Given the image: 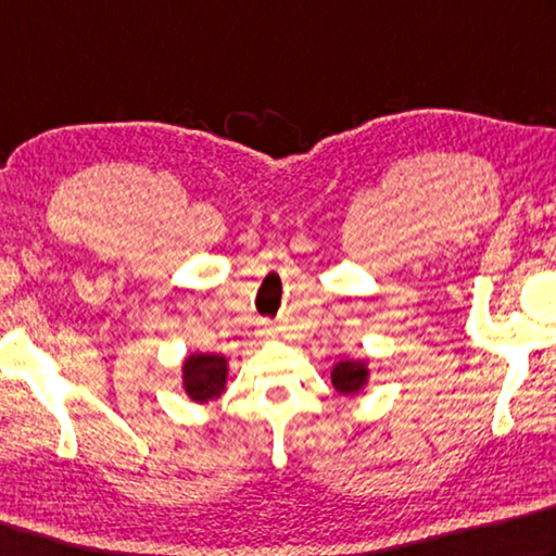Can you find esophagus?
Returning a JSON list of instances; mask_svg holds the SVG:
<instances>
[{"label": "esophagus", "mask_w": 556, "mask_h": 556, "mask_svg": "<svg viewBox=\"0 0 556 556\" xmlns=\"http://www.w3.org/2000/svg\"><path fill=\"white\" fill-rule=\"evenodd\" d=\"M262 332H267V336H271V332H275V328H271V323L262 320Z\"/></svg>", "instance_id": "esophagus-1"}]
</instances>
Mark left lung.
I'll return each mask as SVG.
<instances>
[{
	"label": "left lung",
	"mask_w": 556,
	"mask_h": 556,
	"mask_svg": "<svg viewBox=\"0 0 556 556\" xmlns=\"http://www.w3.org/2000/svg\"><path fill=\"white\" fill-rule=\"evenodd\" d=\"M365 381L367 367L357 365V362H340V365L332 369V387L340 393H355Z\"/></svg>",
	"instance_id": "8db88e82"
}]
</instances>
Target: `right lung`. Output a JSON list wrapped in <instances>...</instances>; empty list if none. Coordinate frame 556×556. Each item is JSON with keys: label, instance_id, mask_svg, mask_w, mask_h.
Instances as JSON below:
<instances>
[{"label": "right lung", "instance_id": "add662e5", "mask_svg": "<svg viewBox=\"0 0 556 556\" xmlns=\"http://www.w3.org/2000/svg\"><path fill=\"white\" fill-rule=\"evenodd\" d=\"M226 359L218 355H191L185 362V389L194 401L216 399L226 383Z\"/></svg>", "mask_w": 556, "mask_h": 556}]
</instances>
